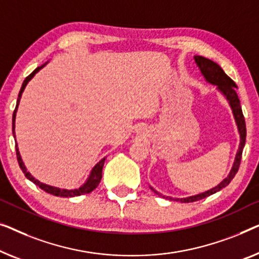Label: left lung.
<instances>
[{
  "mask_svg": "<svg viewBox=\"0 0 259 259\" xmlns=\"http://www.w3.org/2000/svg\"><path fill=\"white\" fill-rule=\"evenodd\" d=\"M196 64L201 70L202 75L205 78V81L207 83L212 85H217V90L224 95V97L227 98L229 104L232 109V114H234L236 124H237L238 128V133H239V137H240V143H239V148L237 154H236L235 157V162L234 165H232V169L230 171V174L228 175L227 178H224L223 181L221 182L220 184L216 185V187L210 189L205 192H202V194L195 195V196H190V197H185V198H171V197H165V196H162L161 194H158L157 191L154 190L150 187V189L155 194H157L158 196H162L163 198L170 199V201H180L182 203H190V202H196L199 201V199H203L207 197V196L216 194L217 191L222 190V189L227 187V185L230 183L232 181V178L235 177V175L237 174L238 167L240 164V159H242V152H243V148L244 144H245V138H246V126H245V119H244L243 112H242V107H240V102L239 98L237 96V93H236V83L232 81V79L229 77V76L225 74L223 69H222L220 65H218L216 62L209 60V58H205L203 56H194Z\"/></svg>",
  "mask_w": 259,
  "mask_h": 259,
  "instance_id": "left-lung-1",
  "label": "left lung"
}]
</instances>
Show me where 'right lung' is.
Masks as SVG:
<instances>
[{"label": "right lung", "mask_w": 259, "mask_h": 259, "mask_svg": "<svg viewBox=\"0 0 259 259\" xmlns=\"http://www.w3.org/2000/svg\"><path fill=\"white\" fill-rule=\"evenodd\" d=\"M48 63V62H47ZM45 63L41 67H37L35 69L34 71L31 72L30 75L28 76L27 78L23 81V84L21 87V90L19 93V97H17V103H16V108L15 110H14V114H13V135L14 137H15V118H16V111H17V107H19L20 104V100H21V96H22V93H23V90L25 89V85L28 84V82L30 81V79L34 77L36 72H38L41 69L45 67L47 64ZM16 156H17V162H19V165L23 171L24 176L28 178L29 181H31L32 183H35L37 187H39L42 189V190H45L46 192H48L50 195H54V196H60V197H75V196H81V195H85V194H89V192H92L94 189L97 188V185L100 184L101 182V178H102V169H103V165H104V161H105V157L102 158L100 162L97 163L96 165L93 167L92 172H90L88 180L85 181V183L82 185V187H79L77 189H71V190H68V189H60V188H56V187H52V185H47L45 183H41V182L35 180V177H32L30 172L27 171V167H25L23 161H22L21 158V155H20V151H19V148H17V143H16Z\"/></svg>", "instance_id": "add662e5"}]
</instances>
